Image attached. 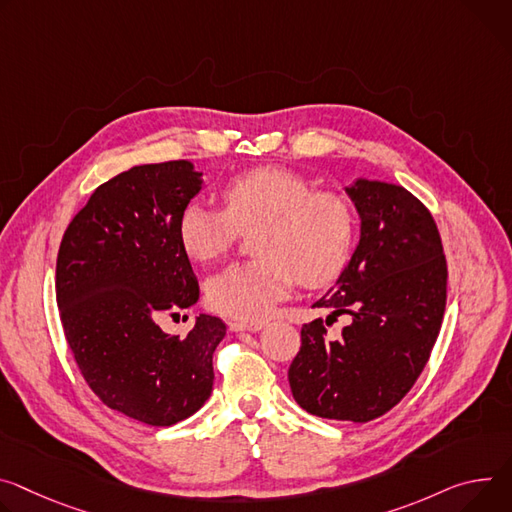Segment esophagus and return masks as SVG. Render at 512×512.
I'll list each match as a JSON object with an SVG mask.
<instances>
[{"instance_id":"esophagus-1","label":"esophagus","mask_w":512,"mask_h":512,"mask_svg":"<svg viewBox=\"0 0 512 512\" xmlns=\"http://www.w3.org/2000/svg\"><path fill=\"white\" fill-rule=\"evenodd\" d=\"M265 327L263 322H239V320H230L228 322V329L232 333H241V331H249V333H257Z\"/></svg>"}]
</instances>
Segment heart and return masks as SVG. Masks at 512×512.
<instances>
[{"label": "heart", "mask_w": 512, "mask_h": 512, "mask_svg": "<svg viewBox=\"0 0 512 512\" xmlns=\"http://www.w3.org/2000/svg\"><path fill=\"white\" fill-rule=\"evenodd\" d=\"M224 210L190 204L179 216V243L190 259L222 257L241 232L260 228L253 239L259 259L232 263L214 273L206 296L214 310L243 322H261L292 292L331 284L353 249L355 222L345 200L316 194L302 175L261 167L228 181Z\"/></svg>", "instance_id": "1"}]
</instances>
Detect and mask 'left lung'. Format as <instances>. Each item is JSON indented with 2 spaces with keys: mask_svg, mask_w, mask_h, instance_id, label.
Segmentation results:
<instances>
[{
  "mask_svg": "<svg viewBox=\"0 0 512 512\" xmlns=\"http://www.w3.org/2000/svg\"><path fill=\"white\" fill-rule=\"evenodd\" d=\"M359 241L314 306L349 314L339 341L320 318L302 327L288 380L310 414L367 423L394 408L425 369L447 298V263L431 212L402 185L357 179L345 188Z\"/></svg>",
  "mask_w": 512,
  "mask_h": 512,
  "instance_id": "left-lung-1",
  "label": "left lung"
}]
</instances>
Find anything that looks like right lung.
<instances>
[{
	"label": "right lung",
	"mask_w": 512,
	"mask_h": 512,
	"mask_svg": "<svg viewBox=\"0 0 512 512\" xmlns=\"http://www.w3.org/2000/svg\"><path fill=\"white\" fill-rule=\"evenodd\" d=\"M202 188L190 161L136 165L91 194L59 247L57 304L85 382L108 408L151 427L202 408L226 335L210 314L185 337L157 324L200 298L177 224Z\"/></svg>",
	"instance_id": "1"
}]
</instances>
